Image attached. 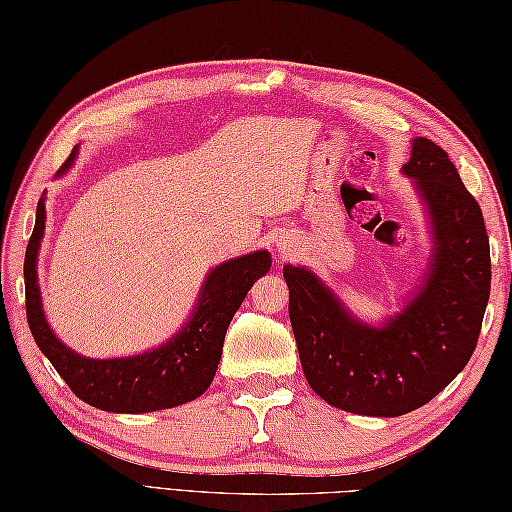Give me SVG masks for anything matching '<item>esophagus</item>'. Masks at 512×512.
I'll return each mask as SVG.
<instances>
[{
	"mask_svg": "<svg viewBox=\"0 0 512 512\" xmlns=\"http://www.w3.org/2000/svg\"><path fill=\"white\" fill-rule=\"evenodd\" d=\"M277 253H279L281 257H288V255H290V244L279 242V244H277Z\"/></svg>",
	"mask_w": 512,
	"mask_h": 512,
	"instance_id": "34e87169",
	"label": "esophagus"
}]
</instances>
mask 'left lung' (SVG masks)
<instances>
[{
  "instance_id": "left-lung-1",
  "label": "left lung",
  "mask_w": 512,
  "mask_h": 512,
  "mask_svg": "<svg viewBox=\"0 0 512 512\" xmlns=\"http://www.w3.org/2000/svg\"><path fill=\"white\" fill-rule=\"evenodd\" d=\"M401 174L412 178L432 251L399 312L366 323L314 270L283 266L307 384L329 406L364 417H401L447 388L475 351L491 294L482 209L447 152L414 137Z\"/></svg>"
}]
</instances>
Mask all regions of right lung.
<instances>
[{
    "label": "right lung",
    "instance_id": "obj_1",
    "mask_svg": "<svg viewBox=\"0 0 512 512\" xmlns=\"http://www.w3.org/2000/svg\"><path fill=\"white\" fill-rule=\"evenodd\" d=\"M78 157V146L58 170L63 176ZM45 235V192L37 205V222L26 248V314L41 353L56 373L93 408L117 414L157 412L194 401L213 382L222 355L224 334L253 283L272 266L268 251L222 261L207 272L192 314L163 344L128 358H87L58 340L45 318L37 261Z\"/></svg>",
    "mask_w": 512,
    "mask_h": 512
}]
</instances>
